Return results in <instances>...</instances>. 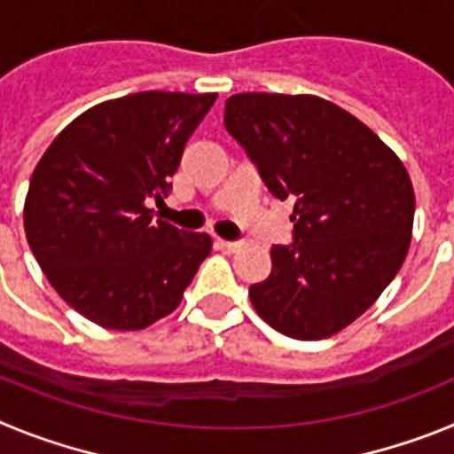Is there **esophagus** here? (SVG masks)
<instances>
[{
	"mask_svg": "<svg viewBox=\"0 0 454 454\" xmlns=\"http://www.w3.org/2000/svg\"><path fill=\"white\" fill-rule=\"evenodd\" d=\"M215 247H218V250H223V252H230V254H231V252H236V250H239V243H231V240H223V239H218V240H215Z\"/></svg>",
	"mask_w": 454,
	"mask_h": 454,
	"instance_id": "esophagus-1",
	"label": "esophagus"
}]
</instances>
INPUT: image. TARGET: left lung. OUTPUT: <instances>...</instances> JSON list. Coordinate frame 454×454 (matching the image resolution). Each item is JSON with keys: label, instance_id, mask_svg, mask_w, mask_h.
Instances as JSON below:
<instances>
[{"label": "left lung", "instance_id": "8db88e82", "mask_svg": "<svg viewBox=\"0 0 454 454\" xmlns=\"http://www.w3.org/2000/svg\"><path fill=\"white\" fill-rule=\"evenodd\" d=\"M224 127L275 198H295L293 239L272 246L252 307L298 340L339 334L398 275L414 230V186L398 154L362 120L316 95L239 92Z\"/></svg>", "mask_w": 454, "mask_h": 454}]
</instances>
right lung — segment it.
<instances>
[{"mask_svg":"<svg viewBox=\"0 0 454 454\" xmlns=\"http://www.w3.org/2000/svg\"><path fill=\"white\" fill-rule=\"evenodd\" d=\"M215 92L145 90L95 104L31 175L24 231L54 291L90 323L145 330L179 307L211 236L154 220Z\"/></svg>","mask_w":454,"mask_h":454,"instance_id":"add662e5","label":"right lung"}]
</instances>
